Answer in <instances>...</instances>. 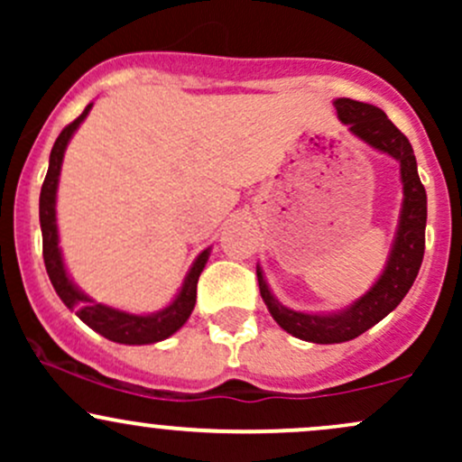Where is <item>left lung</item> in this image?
<instances>
[{
    "label": "left lung",
    "mask_w": 462,
    "mask_h": 462,
    "mask_svg": "<svg viewBox=\"0 0 462 462\" xmlns=\"http://www.w3.org/2000/svg\"><path fill=\"white\" fill-rule=\"evenodd\" d=\"M334 108H337L338 119L349 125V132L354 136H358L374 150L389 153L400 162L404 198H402L393 245H391L383 273L367 293L360 295L347 309L337 312H301L286 309L273 298L263 269L256 267L263 301L267 304L273 319L278 321V326L301 341L321 343V346L352 341L397 309V304L411 291L419 267H421L428 217L426 189L419 180L415 153H412L406 136L391 124L389 116L378 106L356 102L349 97L334 99Z\"/></svg>",
    "instance_id": "1"
}]
</instances>
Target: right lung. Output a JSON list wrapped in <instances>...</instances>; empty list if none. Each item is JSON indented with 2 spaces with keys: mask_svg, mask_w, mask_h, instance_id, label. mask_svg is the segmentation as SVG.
I'll use <instances>...</instances> for the list:
<instances>
[{
  "mask_svg": "<svg viewBox=\"0 0 462 462\" xmlns=\"http://www.w3.org/2000/svg\"><path fill=\"white\" fill-rule=\"evenodd\" d=\"M93 104H88L84 108V113L78 116L73 124H69L65 130L58 134V139L51 147L50 153V169H47V176L41 189V199H39V217H41V232H43V261L47 275H50L51 284H54L58 298L62 300V304L69 310H73L76 315L87 323L88 328H93L95 332H99L108 341L124 343V346H150V343L164 341V338L171 337L173 332H178L180 328L187 323L190 312L195 309V300H198V280L199 273L204 272L206 261L210 256V247H206L204 252L195 258V263L190 264L187 278H184L182 286H180L178 295L173 301L164 309L156 312H147V315H134V312H125L113 306L97 304V301L88 298L82 289H78V284L69 278L65 261H62L60 245H58V224H56V193H58V180H60V167L62 158H65V150L71 141V136L76 134L87 115L91 113Z\"/></svg>",
  "mask_w": 462,
  "mask_h": 462,
  "instance_id": "add662e5",
  "label": "right lung"
}]
</instances>
